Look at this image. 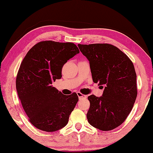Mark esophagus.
I'll return each mask as SVG.
<instances>
[{"instance_id":"obj_1","label":"esophagus","mask_w":153,"mask_h":153,"mask_svg":"<svg viewBox=\"0 0 153 153\" xmlns=\"http://www.w3.org/2000/svg\"><path fill=\"white\" fill-rule=\"evenodd\" d=\"M77 95H78L79 100H81V99H83V98H86L87 97L86 95H83V94H81L80 92H77Z\"/></svg>"}]
</instances>
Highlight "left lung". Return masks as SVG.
Segmentation results:
<instances>
[{
    "mask_svg": "<svg viewBox=\"0 0 153 153\" xmlns=\"http://www.w3.org/2000/svg\"><path fill=\"white\" fill-rule=\"evenodd\" d=\"M78 47L89 60L93 82L104 86L101 97H88L91 104L88 121L100 130H112L125 120L137 98L134 67L126 54L112 45L91 44Z\"/></svg>",
    "mask_w": 153,
    "mask_h": 153,
    "instance_id": "left-lung-1",
    "label": "left lung"
}]
</instances>
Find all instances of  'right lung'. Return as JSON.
<instances>
[{
  "label": "right lung",
  "instance_id": "1",
  "mask_svg": "<svg viewBox=\"0 0 153 153\" xmlns=\"http://www.w3.org/2000/svg\"><path fill=\"white\" fill-rule=\"evenodd\" d=\"M79 53L74 43L42 41L29 50L21 63L16 91L29 121L37 129L51 132L68 124L78 95H63L51 85L61 79L64 64Z\"/></svg>",
  "mask_w": 153,
  "mask_h": 153
}]
</instances>
